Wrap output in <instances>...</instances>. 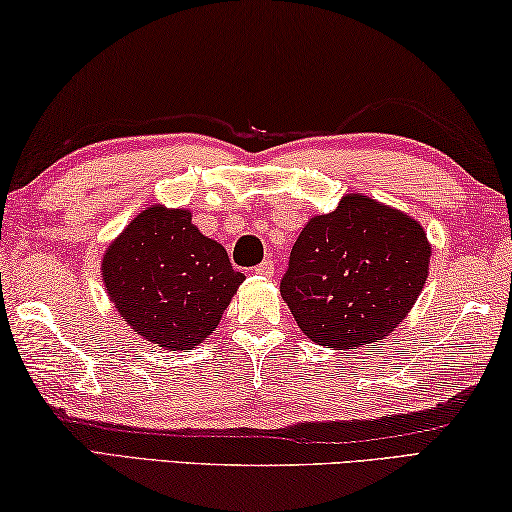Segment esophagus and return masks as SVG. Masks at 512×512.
Segmentation results:
<instances>
[{"mask_svg":"<svg viewBox=\"0 0 512 512\" xmlns=\"http://www.w3.org/2000/svg\"><path fill=\"white\" fill-rule=\"evenodd\" d=\"M254 272L258 276H265V279H270V276H274V263L272 261H263L261 265L254 267Z\"/></svg>","mask_w":512,"mask_h":512,"instance_id":"esophagus-1","label":"esophagus"}]
</instances>
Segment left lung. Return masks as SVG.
<instances>
[{
  "label": "left lung",
  "mask_w": 512,
  "mask_h": 512,
  "mask_svg": "<svg viewBox=\"0 0 512 512\" xmlns=\"http://www.w3.org/2000/svg\"><path fill=\"white\" fill-rule=\"evenodd\" d=\"M429 256L432 245L414 218L348 193L299 233L281 294L315 344L366 346L393 333L414 308Z\"/></svg>",
  "instance_id": "left-lung-1"
}]
</instances>
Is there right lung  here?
<instances>
[{"instance_id":"add662e5","label":"right lung","mask_w":512,"mask_h":512,"mask_svg":"<svg viewBox=\"0 0 512 512\" xmlns=\"http://www.w3.org/2000/svg\"><path fill=\"white\" fill-rule=\"evenodd\" d=\"M191 211L152 204L103 256L110 301L132 330L166 351H191L218 328L245 276Z\"/></svg>"}]
</instances>
